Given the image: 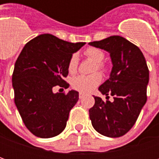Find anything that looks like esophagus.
I'll return each mask as SVG.
<instances>
[{
    "label": "esophagus",
    "mask_w": 159,
    "mask_h": 159,
    "mask_svg": "<svg viewBox=\"0 0 159 159\" xmlns=\"http://www.w3.org/2000/svg\"><path fill=\"white\" fill-rule=\"evenodd\" d=\"M85 96V94L83 93H79V98L80 99H82V98H83V97Z\"/></svg>",
    "instance_id": "1"
}]
</instances>
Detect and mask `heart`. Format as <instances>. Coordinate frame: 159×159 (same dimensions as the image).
<instances>
[{"label": "heart", "mask_w": 159, "mask_h": 159, "mask_svg": "<svg viewBox=\"0 0 159 159\" xmlns=\"http://www.w3.org/2000/svg\"><path fill=\"white\" fill-rule=\"evenodd\" d=\"M84 54L95 62V65L93 66V70L97 69H105V66L102 63V60L105 58V53L102 50L96 48H89L84 51ZM77 64H78L77 56L76 54H72L68 62V70L70 73L76 72L77 69ZM101 80H102V76L98 72L93 73L89 76L80 75L73 78L71 81V86L73 87V89L78 90L80 92L88 93L92 91L94 88H96L101 83Z\"/></svg>", "instance_id": "b5f03b06"}]
</instances>
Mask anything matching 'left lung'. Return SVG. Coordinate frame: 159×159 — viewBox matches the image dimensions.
<instances>
[{"label": "left lung", "instance_id": "1", "mask_svg": "<svg viewBox=\"0 0 159 159\" xmlns=\"http://www.w3.org/2000/svg\"><path fill=\"white\" fill-rule=\"evenodd\" d=\"M110 53L112 69L110 77L99 87L107 100L94 97L89 109L93 129L102 135L116 138L124 135L134 126L147 102L149 70L140 48L119 36L89 43ZM108 94L114 96L111 102Z\"/></svg>", "mask_w": 159, "mask_h": 159}]
</instances>
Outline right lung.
Segmentation results:
<instances>
[{
  "label": "right lung",
  "mask_w": 159,
  "mask_h": 159,
  "mask_svg": "<svg viewBox=\"0 0 159 159\" xmlns=\"http://www.w3.org/2000/svg\"><path fill=\"white\" fill-rule=\"evenodd\" d=\"M85 42H66L43 34L27 42L16 60L12 73L14 102L26 128L40 138L56 136L65 129L79 93L52 92L67 89L68 62Z\"/></svg>",
  "instance_id": "obj_1"
}]
</instances>
